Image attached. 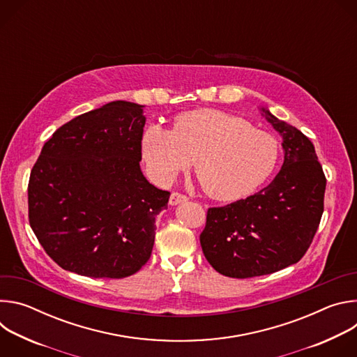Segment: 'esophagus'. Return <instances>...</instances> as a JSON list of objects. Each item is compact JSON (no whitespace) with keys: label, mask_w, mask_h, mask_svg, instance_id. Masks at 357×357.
<instances>
[{"label":"esophagus","mask_w":357,"mask_h":357,"mask_svg":"<svg viewBox=\"0 0 357 357\" xmlns=\"http://www.w3.org/2000/svg\"><path fill=\"white\" fill-rule=\"evenodd\" d=\"M188 197L183 195V193H179V192H172L171 193V197H169V205H179V203H183L186 202Z\"/></svg>","instance_id":"1"}]
</instances>
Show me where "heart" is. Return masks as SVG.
Wrapping results in <instances>:
<instances>
[{
  "label": "heart",
  "instance_id": "1",
  "mask_svg": "<svg viewBox=\"0 0 357 357\" xmlns=\"http://www.w3.org/2000/svg\"><path fill=\"white\" fill-rule=\"evenodd\" d=\"M141 145L146 168L158 183L172 182L195 160L202 189L219 200L252 193L270 178L278 161L274 135L211 109L179 113L172 130L149 126Z\"/></svg>",
  "mask_w": 357,
  "mask_h": 357
}]
</instances>
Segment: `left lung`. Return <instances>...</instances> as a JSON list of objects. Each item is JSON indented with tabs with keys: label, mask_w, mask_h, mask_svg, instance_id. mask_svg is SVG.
Wrapping results in <instances>:
<instances>
[{
	"label": "left lung",
	"mask_w": 357,
	"mask_h": 357,
	"mask_svg": "<svg viewBox=\"0 0 357 357\" xmlns=\"http://www.w3.org/2000/svg\"><path fill=\"white\" fill-rule=\"evenodd\" d=\"M282 137L274 181L245 199L208 209L200 245L209 264L231 278L273 274L298 263L324 213L326 178L307 135L261 109Z\"/></svg>",
	"instance_id": "8db88e82"
}]
</instances>
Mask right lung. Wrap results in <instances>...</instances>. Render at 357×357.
Segmentation results:
<instances>
[{
  "label": "right lung",
  "instance_id": "1",
  "mask_svg": "<svg viewBox=\"0 0 357 357\" xmlns=\"http://www.w3.org/2000/svg\"><path fill=\"white\" fill-rule=\"evenodd\" d=\"M142 107L117 100L77 116L45 142L31 171L29 225L66 271L124 278L151 257L171 193L141 172Z\"/></svg>",
  "mask_w": 357,
  "mask_h": 357
}]
</instances>
